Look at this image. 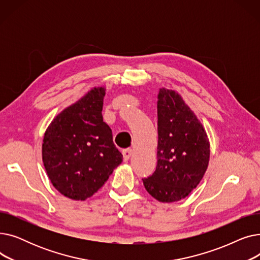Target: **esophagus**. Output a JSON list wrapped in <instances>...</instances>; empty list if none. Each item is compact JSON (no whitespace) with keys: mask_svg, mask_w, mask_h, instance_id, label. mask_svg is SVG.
Masks as SVG:
<instances>
[{"mask_svg":"<svg viewBox=\"0 0 260 260\" xmlns=\"http://www.w3.org/2000/svg\"><path fill=\"white\" fill-rule=\"evenodd\" d=\"M122 155H123V159H124V161L129 160V158L133 156V149H131V148L124 149V151L122 152Z\"/></svg>","mask_w":260,"mask_h":260,"instance_id":"34e87169","label":"esophagus"}]
</instances>
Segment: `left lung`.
<instances>
[{
  "instance_id": "1",
  "label": "left lung",
  "mask_w": 260,
  "mask_h": 260,
  "mask_svg": "<svg viewBox=\"0 0 260 260\" xmlns=\"http://www.w3.org/2000/svg\"><path fill=\"white\" fill-rule=\"evenodd\" d=\"M157 167L142 179L149 195L160 202L179 201L199 184L210 160L206 129L181 95L160 88L157 102Z\"/></svg>"
}]
</instances>
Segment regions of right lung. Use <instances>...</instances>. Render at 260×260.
I'll return each instance as SVG.
<instances>
[{"label":"right lung","mask_w":260,"mask_h":260,"mask_svg":"<svg viewBox=\"0 0 260 260\" xmlns=\"http://www.w3.org/2000/svg\"><path fill=\"white\" fill-rule=\"evenodd\" d=\"M104 87H93L47 127L42 144L44 168L52 185L74 200H85L123 161L103 121Z\"/></svg>","instance_id":"1"}]
</instances>
